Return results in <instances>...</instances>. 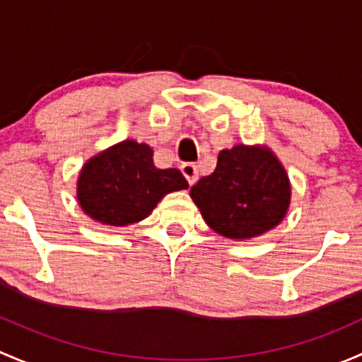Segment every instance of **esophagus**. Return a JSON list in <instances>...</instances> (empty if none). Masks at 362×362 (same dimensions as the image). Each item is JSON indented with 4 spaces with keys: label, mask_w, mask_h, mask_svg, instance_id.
Here are the masks:
<instances>
[{
    "label": "esophagus",
    "mask_w": 362,
    "mask_h": 362,
    "mask_svg": "<svg viewBox=\"0 0 362 362\" xmlns=\"http://www.w3.org/2000/svg\"><path fill=\"white\" fill-rule=\"evenodd\" d=\"M181 173L189 185H193L197 181V177H199V170H197V165L193 162L181 163Z\"/></svg>",
    "instance_id": "34e87169"
}]
</instances>
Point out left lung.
Segmentation results:
<instances>
[{
	"instance_id": "8db88e82",
	"label": "left lung",
	"mask_w": 362,
	"mask_h": 362,
	"mask_svg": "<svg viewBox=\"0 0 362 362\" xmlns=\"http://www.w3.org/2000/svg\"><path fill=\"white\" fill-rule=\"evenodd\" d=\"M189 195L214 232L242 240L282 221L291 186L272 151L238 144L218 155L214 173L193 185Z\"/></svg>"
}]
</instances>
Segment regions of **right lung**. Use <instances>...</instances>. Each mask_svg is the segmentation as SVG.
<instances>
[{
    "mask_svg": "<svg viewBox=\"0 0 362 362\" xmlns=\"http://www.w3.org/2000/svg\"><path fill=\"white\" fill-rule=\"evenodd\" d=\"M146 144L124 141L88 160L78 180L80 206L95 221L125 226L146 218L163 195L188 188L177 169H156Z\"/></svg>",
    "mask_w": 362,
    "mask_h": 362,
    "instance_id": "add662e5",
    "label": "right lung"
}]
</instances>
